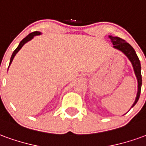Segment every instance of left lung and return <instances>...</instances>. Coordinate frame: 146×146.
I'll use <instances>...</instances> for the list:
<instances>
[{
  "instance_id": "8db88e82",
  "label": "left lung",
  "mask_w": 146,
  "mask_h": 146,
  "mask_svg": "<svg viewBox=\"0 0 146 146\" xmlns=\"http://www.w3.org/2000/svg\"><path fill=\"white\" fill-rule=\"evenodd\" d=\"M109 37L111 40V41L113 43V48H116L119 51H122L123 54H125L127 57L128 58V59L131 61L132 64V66L135 71V76L137 77L138 80V92H137V96L135 98V101L134 104L132 105V107H134L135 104L137 103V102L139 99L140 97V93H141V63L138 58V55L136 54V52L134 50V48H132L128 43L119 38L118 36H109Z\"/></svg>"
}]
</instances>
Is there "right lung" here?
I'll return each mask as SVG.
<instances>
[{"mask_svg": "<svg viewBox=\"0 0 146 146\" xmlns=\"http://www.w3.org/2000/svg\"><path fill=\"white\" fill-rule=\"evenodd\" d=\"M41 34V33L40 32H38V31H35V32H33V33H30L28 36H27L25 38L23 39V40H22V41L19 43V46L17 47V48L14 51H13V53H12V54H11V59H10V63H9V66H10V65H11V62H12V60H13V58H14V57L15 56V54H17L18 51L20 50L21 48H22V47L27 42L30 41V40H32V39L33 38V36H37V35H40ZM8 66V67H9Z\"/></svg>", "mask_w": 146, "mask_h": 146, "instance_id": "obj_1", "label": "right lung"}]
</instances>
